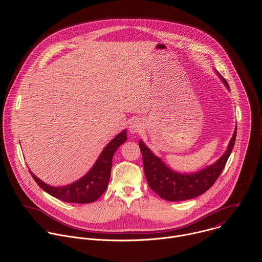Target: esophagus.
I'll use <instances>...</instances> for the list:
<instances>
[{
  "mask_svg": "<svg viewBox=\"0 0 262 262\" xmlns=\"http://www.w3.org/2000/svg\"><path fill=\"white\" fill-rule=\"evenodd\" d=\"M128 128H129V132H130L132 134L139 133V132L141 130V128H142V123H141L139 120H134V121H132V122L129 123Z\"/></svg>",
  "mask_w": 262,
  "mask_h": 262,
  "instance_id": "obj_1",
  "label": "esophagus"
}]
</instances>
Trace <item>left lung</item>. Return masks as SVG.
I'll list each match as a JSON object with an SVG mask.
<instances>
[{
  "label": "left lung",
  "instance_id": "8db88e82",
  "mask_svg": "<svg viewBox=\"0 0 262 262\" xmlns=\"http://www.w3.org/2000/svg\"><path fill=\"white\" fill-rule=\"evenodd\" d=\"M217 76L230 90L227 81L216 71ZM236 138V126L227 150L215 163L192 174H181L170 169L141 140L139 146L143 157L144 173L150 189L168 201H184L204 194L219 178L230 157Z\"/></svg>",
  "mask_w": 262,
  "mask_h": 262
}]
</instances>
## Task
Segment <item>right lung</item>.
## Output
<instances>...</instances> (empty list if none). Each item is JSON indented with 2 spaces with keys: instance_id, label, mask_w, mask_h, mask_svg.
Here are the masks:
<instances>
[{
  "instance_id": "right-lung-1",
  "label": "right lung",
  "mask_w": 262,
  "mask_h": 262,
  "mask_svg": "<svg viewBox=\"0 0 262 262\" xmlns=\"http://www.w3.org/2000/svg\"><path fill=\"white\" fill-rule=\"evenodd\" d=\"M126 139V129H124L103 148L97 161L87 174L65 186L49 185L35 176L31 171L30 173L45 192L61 201L79 204L94 202L105 192L111 177L112 159L118 147L123 144Z\"/></svg>"
}]
</instances>
